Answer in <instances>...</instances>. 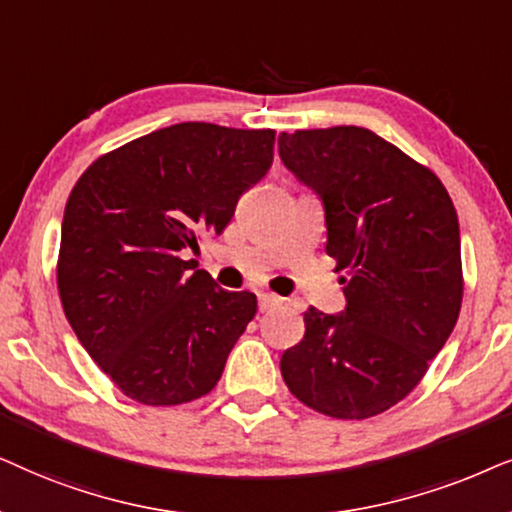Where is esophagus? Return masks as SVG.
I'll return each instance as SVG.
<instances>
[{
  "mask_svg": "<svg viewBox=\"0 0 512 512\" xmlns=\"http://www.w3.org/2000/svg\"><path fill=\"white\" fill-rule=\"evenodd\" d=\"M281 302L283 299L271 295V292H260V311H267V309H271V306H278Z\"/></svg>",
  "mask_w": 512,
  "mask_h": 512,
  "instance_id": "34e87169",
  "label": "esophagus"
}]
</instances>
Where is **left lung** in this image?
<instances>
[{
    "mask_svg": "<svg viewBox=\"0 0 512 512\" xmlns=\"http://www.w3.org/2000/svg\"><path fill=\"white\" fill-rule=\"evenodd\" d=\"M278 154L325 208L346 309L304 313L281 358L299 403L332 419H370L424 379L463 299L459 220L431 168L360 126L278 135Z\"/></svg>",
    "mask_w": 512,
    "mask_h": 512,
    "instance_id": "1",
    "label": "left lung"
}]
</instances>
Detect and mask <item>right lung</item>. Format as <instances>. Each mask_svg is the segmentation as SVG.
Masks as SVG:
<instances>
[{
    "mask_svg": "<svg viewBox=\"0 0 512 512\" xmlns=\"http://www.w3.org/2000/svg\"><path fill=\"white\" fill-rule=\"evenodd\" d=\"M276 131L175 124L102 154L65 206L58 292L74 335L135 403L210 393L257 313L187 260L267 175Z\"/></svg>",
    "mask_w": 512,
    "mask_h": 512,
    "instance_id": "obj_1",
    "label": "right lung"
}]
</instances>
